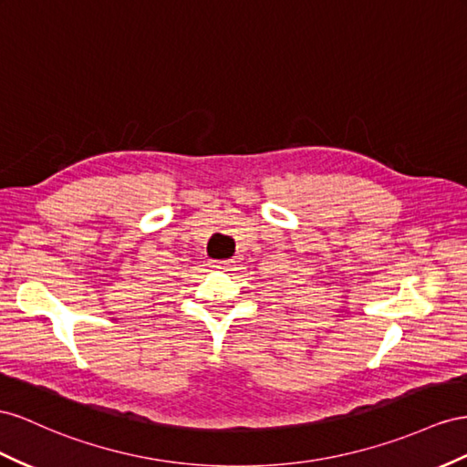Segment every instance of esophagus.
I'll return each instance as SVG.
<instances>
[{
    "label": "esophagus",
    "instance_id": "34e87169",
    "mask_svg": "<svg viewBox=\"0 0 467 467\" xmlns=\"http://www.w3.org/2000/svg\"><path fill=\"white\" fill-rule=\"evenodd\" d=\"M212 267H218V269L228 267V261H212Z\"/></svg>",
    "mask_w": 467,
    "mask_h": 467
}]
</instances>
